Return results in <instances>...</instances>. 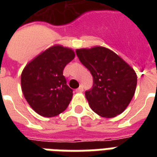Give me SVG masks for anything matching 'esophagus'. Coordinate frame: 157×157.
<instances>
[{"label": "esophagus", "mask_w": 157, "mask_h": 157, "mask_svg": "<svg viewBox=\"0 0 157 157\" xmlns=\"http://www.w3.org/2000/svg\"><path fill=\"white\" fill-rule=\"evenodd\" d=\"M84 89H83V86H81L80 87H79L78 89H76V93H81V92H83Z\"/></svg>", "instance_id": "1"}]
</instances>
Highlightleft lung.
Returning a JSON list of instances; mask_svg holds the SVG:
<instances>
[{
  "label": "left lung",
  "instance_id": "left-lung-1",
  "mask_svg": "<svg viewBox=\"0 0 157 157\" xmlns=\"http://www.w3.org/2000/svg\"><path fill=\"white\" fill-rule=\"evenodd\" d=\"M76 53L93 76V86L86 91L91 109L106 118L122 113L136 90L134 69L116 53L102 46L80 49Z\"/></svg>",
  "mask_w": 157,
  "mask_h": 157
}]
</instances>
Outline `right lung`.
<instances>
[{"instance_id": "right-lung-1", "label": "right lung", "mask_w": 157, "mask_h": 157, "mask_svg": "<svg viewBox=\"0 0 157 157\" xmlns=\"http://www.w3.org/2000/svg\"><path fill=\"white\" fill-rule=\"evenodd\" d=\"M75 58L70 48L54 45L26 65L21 75V87L31 107L40 116L52 117L66 109L72 98L63 69Z\"/></svg>"}]
</instances>
